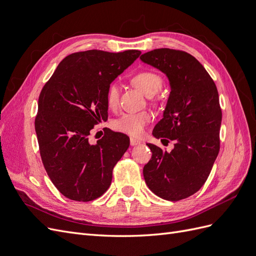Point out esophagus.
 Masks as SVG:
<instances>
[{
	"label": "esophagus",
	"mask_w": 256,
	"mask_h": 256,
	"mask_svg": "<svg viewBox=\"0 0 256 256\" xmlns=\"http://www.w3.org/2000/svg\"><path fill=\"white\" fill-rule=\"evenodd\" d=\"M138 144H141L140 140H136V138H130V145L131 146H136Z\"/></svg>",
	"instance_id": "34e87169"
}]
</instances>
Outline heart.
<instances>
[{
    "label": "heart",
    "instance_id": "obj_1",
    "mask_svg": "<svg viewBox=\"0 0 256 256\" xmlns=\"http://www.w3.org/2000/svg\"><path fill=\"white\" fill-rule=\"evenodd\" d=\"M132 83L140 88L146 96H154L157 94L164 84V79L160 74L152 70H143L136 74ZM106 104L110 109H115L118 106L120 88L116 83H111L106 90ZM150 114L148 112L126 113L122 115L114 122V128L120 132L127 134L132 136H141L144 134L145 126L150 122Z\"/></svg>",
    "mask_w": 256,
    "mask_h": 256
}]
</instances>
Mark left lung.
Wrapping results in <instances>:
<instances>
[{"instance_id": "1", "label": "left lung", "mask_w": 256, "mask_h": 256, "mask_svg": "<svg viewBox=\"0 0 256 256\" xmlns=\"http://www.w3.org/2000/svg\"><path fill=\"white\" fill-rule=\"evenodd\" d=\"M140 58L168 78L171 92L152 134L175 141L170 152L147 144L152 154L144 166V180L154 194L176 202L203 187L219 154L222 111L218 90L203 65L184 51L154 49Z\"/></svg>"}]
</instances>
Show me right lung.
<instances>
[{
  "label": "right lung",
  "instance_id": "obj_1",
  "mask_svg": "<svg viewBox=\"0 0 256 256\" xmlns=\"http://www.w3.org/2000/svg\"><path fill=\"white\" fill-rule=\"evenodd\" d=\"M140 54L138 50L69 54L42 88L35 130L46 172L64 196L90 202L110 187L129 138L109 129L92 145L88 136L108 120V86Z\"/></svg>",
  "mask_w": 256,
  "mask_h": 256
}]
</instances>
